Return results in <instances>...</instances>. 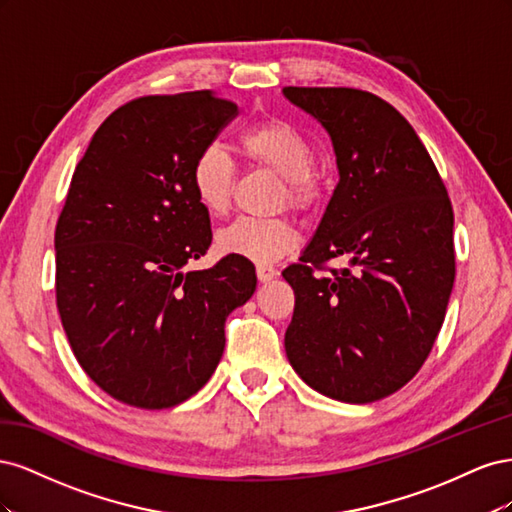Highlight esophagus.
Segmentation results:
<instances>
[{
    "mask_svg": "<svg viewBox=\"0 0 512 512\" xmlns=\"http://www.w3.org/2000/svg\"><path fill=\"white\" fill-rule=\"evenodd\" d=\"M256 275H258V282L260 284H267V282H271L273 277H277L280 273H277V269L273 265H265V262H260V265H256Z\"/></svg>",
    "mask_w": 512,
    "mask_h": 512,
    "instance_id": "34e87169",
    "label": "esophagus"
}]
</instances>
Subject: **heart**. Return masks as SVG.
Returning a JSON list of instances; mask_svg holds the SVG:
<instances>
[{
    "label": "heart",
    "instance_id": "1",
    "mask_svg": "<svg viewBox=\"0 0 512 512\" xmlns=\"http://www.w3.org/2000/svg\"><path fill=\"white\" fill-rule=\"evenodd\" d=\"M239 149L247 162L269 168L282 177L277 205L309 209L320 194L314 170L316 151L309 138L284 119H267L245 130ZM237 168L220 143H209L196 153L190 170V185L196 203L211 218H222L230 209ZM299 245V232L288 218H239L215 235V247L226 256L254 262H271L290 254Z\"/></svg>",
    "mask_w": 512,
    "mask_h": 512
}]
</instances>
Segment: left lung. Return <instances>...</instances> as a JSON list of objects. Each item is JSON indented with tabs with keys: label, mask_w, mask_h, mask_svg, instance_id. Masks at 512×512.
<instances>
[{
	"label": "left lung",
	"mask_w": 512,
	"mask_h": 512,
	"mask_svg": "<svg viewBox=\"0 0 512 512\" xmlns=\"http://www.w3.org/2000/svg\"><path fill=\"white\" fill-rule=\"evenodd\" d=\"M327 130L339 183L301 265L284 269V337L299 378L324 397L371 404L429 356L455 282L453 207L421 138L382 98L348 87H284ZM349 267L314 276L327 259Z\"/></svg>",
	"instance_id": "obj_1"
}]
</instances>
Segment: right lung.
<instances>
[{
  "label": "right lung",
  "instance_id": "1",
  "mask_svg": "<svg viewBox=\"0 0 512 512\" xmlns=\"http://www.w3.org/2000/svg\"><path fill=\"white\" fill-rule=\"evenodd\" d=\"M235 115L213 91L132 100L72 175L55 228L57 309L76 361L121 404L173 408L203 389L228 314L256 290L247 258L183 271L211 245L192 162Z\"/></svg>",
  "mask_w": 512,
  "mask_h": 512
}]
</instances>
